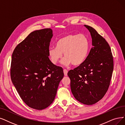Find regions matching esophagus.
<instances>
[{"mask_svg":"<svg viewBox=\"0 0 125 125\" xmlns=\"http://www.w3.org/2000/svg\"><path fill=\"white\" fill-rule=\"evenodd\" d=\"M63 73L64 76H67V74H68V70L66 69H63Z\"/></svg>","mask_w":125,"mask_h":125,"instance_id":"obj_1","label":"esophagus"}]
</instances>
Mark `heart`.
I'll return each mask as SVG.
<instances>
[{"instance_id": "1", "label": "heart", "mask_w": 125, "mask_h": 125, "mask_svg": "<svg viewBox=\"0 0 125 125\" xmlns=\"http://www.w3.org/2000/svg\"><path fill=\"white\" fill-rule=\"evenodd\" d=\"M56 47L49 49V55L52 62L56 64L64 57L62 63L68 66L81 65L87 59L90 49V42L88 37L83 34H69L60 38L56 43Z\"/></svg>"}]
</instances>
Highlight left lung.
<instances>
[{
	"instance_id": "1",
	"label": "left lung",
	"mask_w": 125,
	"mask_h": 125,
	"mask_svg": "<svg viewBox=\"0 0 125 125\" xmlns=\"http://www.w3.org/2000/svg\"><path fill=\"white\" fill-rule=\"evenodd\" d=\"M91 34L92 48L84 62L68 73L71 92L78 102L91 105L104 96L113 70L111 50L104 38L92 27L84 25Z\"/></svg>"
}]
</instances>
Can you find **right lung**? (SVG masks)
<instances>
[{
  "mask_svg": "<svg viewBox=\"0 0 125 125\" xmlns=\"http://www.w3.org/2000/svg\"><path fill=\"white\" fill-rule=\"evenodd\" d=\"M52 36L51 29L34 31L18 44L12 54V83L25 104L34 109H44L53 103L64 76L62 68L49 58Z\"/></svg>",
  "mask_w": 125,
  "mask_h": 125,
  "instance_id": "obj_1",
  "label": "right lung"
}]
</instances>
